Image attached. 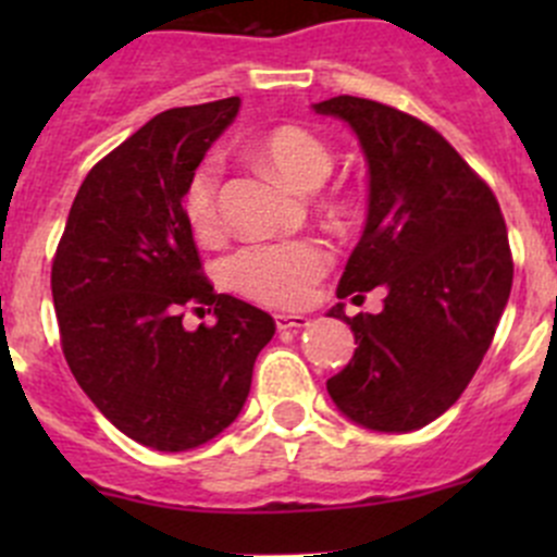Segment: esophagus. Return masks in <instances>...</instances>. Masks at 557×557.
<instances>
[{
  "mask_svg": "<svg viewBox=\"0 0 557 557\" xmlns=\"http://www.w3.org/2000/svg\"><path fill=\"white\" fill-rule=\"evenodd\" d=\"M274 323L280 331H299L310 325V318H305V314H274Z\"/></svg>",
  "mask_w": 557,
  "mask_h": 557,
  "instance_id": "34e87169",
  "label": "esophagus"
}]
</instances>
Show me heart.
Instances as JSON below:
<instances>
[{"label":"heart","instance_id":"obj_1","mask_svg":"<svg viewBox=\"0 0 557 557\" xmlns=\"http://www.w3.org/2000/svg\"><path fill=\"white\" fill-rule=\"evenodd\" d=\"M256 153L272 172L299 190H314L329 177L334 159L323 139L299 126H280L263 134ZM183 210L196 237L210 239L221 228L218 210V166L205 161L183 194ZM329 267V252L312 239L263 243L243 247L226 263V280L234 290L269 307H296L312 294Z\"/></svg>","mask_w":557,"mask_h":557}]
</instances>
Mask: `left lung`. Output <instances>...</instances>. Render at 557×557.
<instances>
[{"label":"left lung","instance_id":"1","mask_svg":"<svg viewBox=\"0 0 557 557\" xmlns=\"http://www.w3.org/2000/svg\"><path fill=\"white\" fill-rule=\"evenodd\" d=\"M345 121L369 166L367 226L336 296L377 285L383 312L331 318L350 325L356 352L325 383L352 423L385 434L418 431L445 414L491 347L512 290V252L493 190L418 117L372 99L312 104Z\"/></svg>","mask_w":557,"mask_h":557}]
</instances>
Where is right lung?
<instances>
[{
  "instance_id": "1",
  "label": "right lung",
  "mask_w": 557,
  "mask_h": 557,
  "mask_svg": "<svg viewBox=\"0 0 557 557\" xmlns=\"http://www.w3.org/2000/svg\"><path fill=\"white\" fill-rule=\"evenodd\" d=\"M239 97L159 112L83 180L53 258L61 347L77 385L128 440L183 453L243 412L272 314L215 294L183 210L190 174ZM212 309L188 332L182 310Z\"/></svg>"
}]
</instances>
